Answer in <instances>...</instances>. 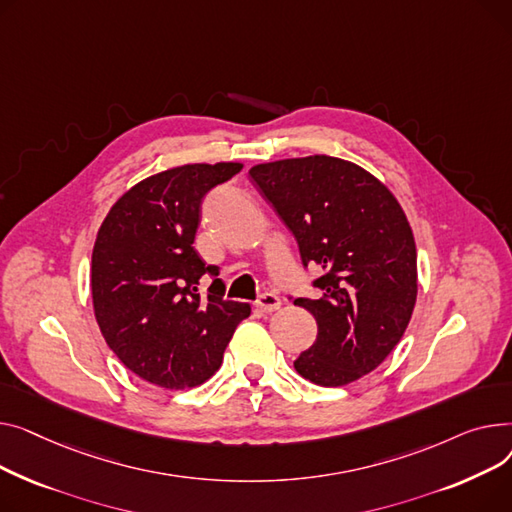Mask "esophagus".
<instances>
[{
    "mask_svg": "<svg viewBox=\"0 0 512 512\" xmlns=\"http://www.w3.org/2000/svg\"><path fill=\"white\" fill-rule=\"evenodd\" d=\"M254 306H256V310H258L260 314H270V312L279 310L281 299H279V295H275V293H262Z\"/></svg>",
    "mask_w": 512,
    "mask_h": 512,
    "instance_id": "1",
    "label": "esophagus"
}]
</instances>
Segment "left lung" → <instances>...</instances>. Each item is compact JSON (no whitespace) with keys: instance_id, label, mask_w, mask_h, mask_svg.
Returning <instances> with one entry per match:
<instances>
[{"instance_id":"8db88e82","label":"left lung","mask_w":512,"mask_h":512,"mask_svg":"<svg viewBox=\"0 0 512 512\" xmlns=\"http://www.w3.org/2000/svg\"><path fill=\"white\" fill-rule=\"evenodd\" d=\"M293 233L304 268L320 266L318 297H289L318 324L293 366L320 386L376 370L397 347L417 297V254L397 198L366 169L314 155L250 169Z\"/></svg>"}]
</instances>
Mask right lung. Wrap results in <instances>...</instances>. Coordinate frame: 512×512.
<instances>
[{
    "label": "right lung",
    "instance_id": "right-lung-1",
    "mask_svg": "<svg viewBox=\"0 0 512 512\" xmlns=\"http://www.w3.org/2000/svg\"><path fill=\"white\" fill-rule=\"evenodd\" d=\"M239 163L184 165L136 184L105 217L93 250V306L122 364L163 388L206 382L250 306L223 299L215 266L194 250L202 198ZM202 274L214 277L199 295Z\"/></svg>",
    "mask_w": 512,
    "mask_h": 512
}]
</instances>
